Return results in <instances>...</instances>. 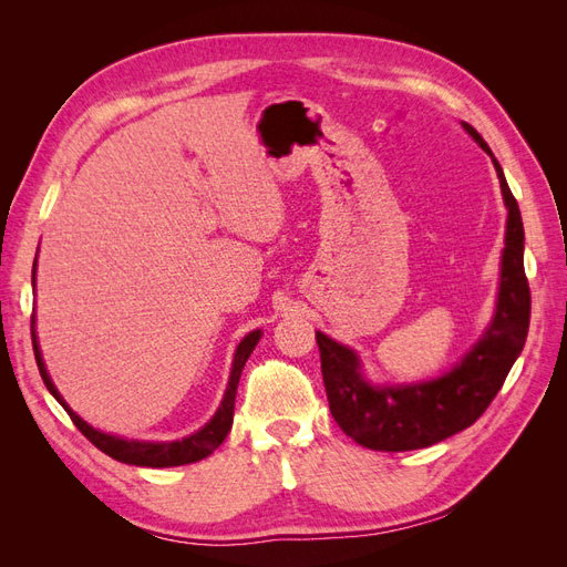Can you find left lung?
Returning <instances> with one entry per match:
<instances>
[{
	"instance_id": "1",
	"label": "left lung",
	"mask_w": 567,
	"mask_h": 567,
	"mask_svg": "<svg viewBox=\"0 0 567 567\" xmlns=\"http://www.w3.org/2000/svg\"><path fill=\"white\" fill-rule=\"evenodd\" d=\"M463 130L492 156L483 136L468 123H463ZM492 163L508 210L499 298L483 338L463 354L452 371L423 383L371 385L364 379L359 357L317 331L321 375L331 414L342 433L367 450H423L466 431L485 414L496 392L502 390L513 362L523 352L529 329V286L523 265L525 231L518 200L511 194L504 169L494 156Z\"/></svg>"
}]
</instances>
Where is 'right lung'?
I'll return each mask as SVG.
<instances>
[{"label":"right lung","instance_id":"right-lung-1","mask_svg":"<svg viewBox=\"0 0 567 567\" xmlns=\"http://www.w3.org/2000/svg\"><path fill=\"white\" fill-rule=\"evenodd\" d=\"M35 265H38V260H35ZM35 265H32V286H35ZM260 336H262L260 331H252L241 342H238L225 398H221V404L215 411V416L208 423H205L198 433L188 435L184 440H175V442H140V440H123V437H117V435H109V433L96 431V427H92L87 421H82L75 414V411L65 404V400L59 394L56 385L51 383L49 373H47V367L42 362V352H40L38 336H35V315H32V350H35L38 369H40V375H42L47 390L61 402V406L68 411V416H71L73 423L78 425V431L84 437H87L96 450L109 454L115 461L132 463V466H146V468L186 466V463H194V461H200L205 456H210L219 447V444L225 442V437L231 431V421H234V402H236L238 379H241V371H244V367L248 362L250 352L255 350L257 340H260Z\"/></svg>","mask_w":567,"mask_h":567}]
</instances>
